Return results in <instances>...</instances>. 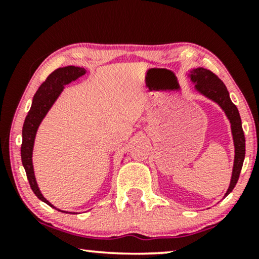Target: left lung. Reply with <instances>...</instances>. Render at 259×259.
I'll return each mask as SVG.
<instances>
[{
    "label": "left lung",
    "instance_id": "8db88e82",
    "mask_svg": "<svg viewBox=\"0 0 259 259\" xmlns=\"http://www.w3.org/2000/svg\"><path fill=\"white\" fill-rule=\"evenodd\" d=\"M191 81L196 84V90L200 94L210 99V100L217 102L221 108L225 112L226 116L231 123V132L233 137V145H235V161H233V169L231 182L228 191H226L225 197L228 196L232 190L235 189L237 182H238L240 171L244 158H245V137H244L242 120L238 109L230 99L228 88L224 82L219 77L211 72V70L205 68H194L190 70Z\"/></svg>",
    "mask_w": 259,
    "mask_h": 259
}]
</instances>
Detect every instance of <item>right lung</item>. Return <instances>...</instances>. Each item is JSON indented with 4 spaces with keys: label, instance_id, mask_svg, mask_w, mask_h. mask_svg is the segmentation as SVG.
Returning <instances> with one entry per match:
<instances>
[{
    "label": "right lung",
    "instance_id": "1",
    "mask_svg": "<svg viewBox=\"0 0 259 259\" xmlns=\"http://www.w3.org/2000/svg\"><path fill=\"white\" fill-rule=\"evenodd\" d=\"M86 74V69L80 68V67L75 66H67L63 68L55 69L52 74H49L47 79L44 83L38 87L36 93H35L33 98V104H31L30 111L28 112V115L24 120L23 128H22V145H21V159H22V165L24 169H26L28 182L38 199L45 201L49 206H52L55 210H59L55 206L49 203L46 198L42 196L38 189L36 179H35L34 175V167H33V147H34V140L35 136H36L37 128L44 118L47 114L49 109L53 106V104L61 94V92L65 88V84H68L72 81H75L77 77L82 76ZM65 212V211H61ZM68 213V212H65Z\"/></svg>",
    "mask_w": 259,
    "mask_h": 259
}]
</instances>
